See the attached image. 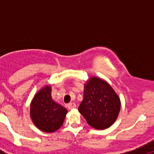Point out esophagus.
I'll return each mask as SVG.
<instances>
[{
  "mask_svg": "<svg viewBox=\"0 0 154 154\" xmlns=\"http://www.w3.org/2000/svg\"><path fill=\"white\" fill-rule=\"evenodd\" d=\"M67 106L68 108H69V109H72L75 108L76 105L75 103H70L67 105Z\"/></svg>",
  "mask_w": 154,
  "mask_h": 154,
  "instance_id": "obj_1",
  "label": "esophagus"
}]
</instances>
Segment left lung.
I'll return each instance as SVG.
<instances>
[{"label": "left lung", "instance_id": "8db88e82", "mask_svg": "<svg viewBox=\"0 0 154 154\" xmlns=\"http://www.w3.org/2000/svg\"><path fill=\"white\" fill-rule=\"evenodd\" d=\"M84 98L79 111L89 126L104 130L114 123L119 115L120 100L112 88L100 79L91 78L85 85Z\"/></svg>", "mask_w": 154, "mask_h": 154}]
</instances>
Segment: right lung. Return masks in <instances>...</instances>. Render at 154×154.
<instances>
[{"label": "right lung", "instance_id": "1", "mask_svg": "<svg viewBox=\"0 0 154 154\" xmlns=\"http://www.w3.org/2000/svg\"><path fill=\"white\" fill-rule=\"evenodd\" d=\"M51 87L42 89L35 95L31 104V117L35 126L42 131L52 133L62 126L66 109L53 101Z\"/></svg>", "mask_w": 154, "mask_h": 154}]
</instances>
